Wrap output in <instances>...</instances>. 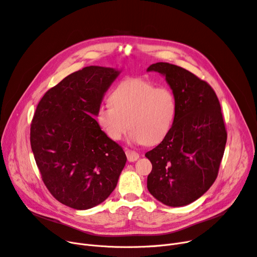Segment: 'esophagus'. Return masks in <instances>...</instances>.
Instances as JSON below:
<instances>
[{
  "label": "esophagus",
  "mask_w": 257,
  "mask_h": 257,
  "mask_svg": "<svg viewBox=\"0 0 257 257\" xmlns=\"http://www.w3.org/2000/svg\"><path fill=\"white\" fill-rule=\"evenodd\" d=\"M125 154H126V157H127V160L130 162H134L136 161L138 158H139V154L135 151H132V150H126L125 151Z\"/></svg>",
  "instance_id": "34e87169"
}]
</instances>
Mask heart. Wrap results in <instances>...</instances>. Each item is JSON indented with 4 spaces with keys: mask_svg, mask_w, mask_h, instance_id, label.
Returning a JSON list of instances; mask_svg holds the SVG:
<instances>
[{
    "mask_svg": "<svg viewBox=\"0 0 257 257\" xmlns=\"http://www.w3.org/2000/svg\"><path fill=\"white\" fill-rule=\"evenodd\" d=\"M110 104L96 111L98 125L112 141L122 138L127 127L128 139L154 145L168 135L176 117L177 102L173 90L156 86L142 78H128L114 88Z\"/></svg>",
    "mask_w": 257,
    "mask_h": 257,
    "instance_id": "1",
    "label": "heart"
}]
</instances>
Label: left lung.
Listing matches in <instances>:
<instances>
[{"mask_svg":"<svg viewBox=\"0 0 257 257\" xmlns=\"http://www.w3.org/2000/svg\"><path fill=\"white\" fill-rule=\"evenodd\" d=\"M147 70L166 77L177 102L168 135L146 153L153 167L148 190L166 206H187L202 196L218 175L227 142L220 103L206 81L180 66L158 62Z\"/></svg>","mask_w":257,"mask_h":257,"instance_id":"obj_1","label":"left lung"}]
</instances>
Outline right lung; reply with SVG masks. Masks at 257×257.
<instances>
[{"instance_id":"right-lung-1","label":"right lung","mask_w":257,"mask_h":257,"mask_svg":"<svg viewBox=\"0 0 257 257\" xmlns=\"http://www.w3.org/2000/svg\"><path fill=\"white\" fill-rule=\"evenodd\" d=\"M120 70L87 66L48 89L30 125V146L42 180L65 206L87 210L115 190L124 151L94 118Z\"/></svg>"}]
</instances>
